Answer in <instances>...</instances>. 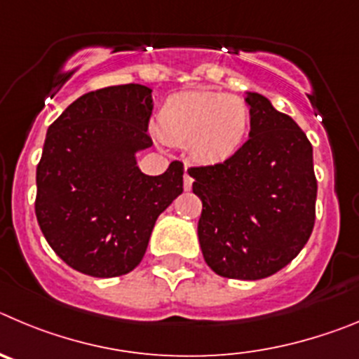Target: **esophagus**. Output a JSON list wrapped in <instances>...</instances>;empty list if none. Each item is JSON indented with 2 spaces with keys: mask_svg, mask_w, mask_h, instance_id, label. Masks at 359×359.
<instances>
[{
  "mask_svg": "<svg viewBox=\"0 0 359 359\" xmlns=\"http://www.w3.org/2000/svg\"><path fill=\"white\" fill-rule=\"evenodd\" d=\"M191 186H193V177L186 172L184 173V189H186V191H189V189H191Z\"/></svg>",
  "mask_w": 359,
  "mask_h": 359,
  "instance_id": "obj_1",
  "label": "esophagus"
}]
</instances>
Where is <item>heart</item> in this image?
Wrapping results in <instances>:
<instances>
[{
    "label": "heart",
    "mask_w": 359,
    "mask_h": 359,
    "mask_svg": "<svg viewBox=\"0 0 359 359\" xmlns=\"http://www.w3.org/2000/svg\"><path fill=\"white\" fill-rule=\"evenodd\" d=\"M164 140L189 143L202 163L219 164L240 151L250 128V109L240 96L191 89L168 96L157 114Z\"/></svg>",
    "instance_id": "obj_1"
}]
</instances>
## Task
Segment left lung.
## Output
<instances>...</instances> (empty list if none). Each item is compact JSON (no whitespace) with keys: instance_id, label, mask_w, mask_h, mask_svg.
<instances>
[{"instance_id":"1","label":"left lung","mask_w":359,"mask_h":359,"mask_svg":"<svg viewBox=\"0 0 359 359\" xmlns=\"http://www.w3.org/2000/svg\"><path fill=\"white\" fill-rule=\"evenodd\" d=\"M248 141L232 159L191 168L202 200L198 241L212 272L257 280L295 259L315 225L313 147L259 93H247Z\"/></svg>"}]
</instances>
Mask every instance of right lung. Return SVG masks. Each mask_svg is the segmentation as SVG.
Here are the masks:
<instances>
[{"label":"right lung","instance_id":"right-lung-1","mask_svg":"<svg viewBox=\"0 0 359 359\" xmlns=\"http://www.w3.org/2000/svg\"><path fill=\"white\" fill-rule=\"evenodd\" d=\"M151 89L112 86L80 96L48 127L35 216L55 254L79 272L118 277L143 259L161 212L184 191L182 163L150 177Z\"/></svg>","mask_w":359,"mask_h":359}]
</instances>
